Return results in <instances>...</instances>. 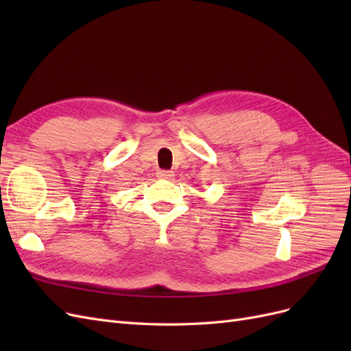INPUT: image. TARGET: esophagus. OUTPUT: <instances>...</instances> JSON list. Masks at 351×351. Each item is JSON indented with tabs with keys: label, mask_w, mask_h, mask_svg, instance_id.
<instances>
[{
	"label": "esophagus",
	"mask_w": 351,
	"mask_h": 351,
	"mask_svg": "<svg viewBox=\"0 0 351 351\" xmlns=\"http://www.w3.org/2000/svg\"><path fill=\"white\" fill-rule=\"evenodd\" d=\"M173 171H165V169H159L158 177L159 178H165V180H171L173 178Z\"/></svg>",
	"instance_id": "obj_1"
}]
</instances>
